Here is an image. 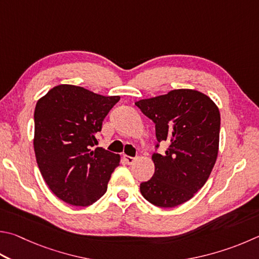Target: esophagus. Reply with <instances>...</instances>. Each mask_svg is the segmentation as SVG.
<instances>
[{"label": "esophagus", "instance_id": "esophagus-1", "mask_svg": "<svg viewBox=\"0 0 259 259\" xmlns=\"http://www.w3.org/2000/svg\"><path fill=\"white\" fill-rule=\"evenodd\" d=\"M136 157H131V156H126V155H124V161L126 162V164H133L135 162Z\"/></svg>", "mask_w": 259, "mask_h": 259}]
</instances>
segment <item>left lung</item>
<instances>
[{
  "label": "left lung",
  "instance_id": "left-lung-1",
  "mask_svg": "<svg viewBox=\"0 0 259 259\" xmlns=\"http://www.w3.org/2000/svg\"><path fill=\"white\" fill-rule=\"evenodd\" d=\"M136 105L155 123L157 139L152 155L155 172L150 180L140 183V192L158 207L186 203L207 181L218 157V106L192 89H176ZM161 142L169 145L164 154L157 153Z\"/></svg>",
  "mask_w": 259,
  "mask_h": 259
}]
</instances>
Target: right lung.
<instances>
[{
    "label": "right lung",
    "instance_id": "1",
    "mask_svg": "<svg viewBox=\"0 0 259 259\" xmlns=\"http://www.w3.org/2000/svg\"><path fill=\"white\" fill-rule=\"evenodd\" d=\"M119 96H102L72 84L52 88L34 113L36 161L61 200L89 206L107 190L120 156L97 147V135Z\"/></svg>",
    "mask_w": 259,
    "mask_h": 259
}]
</instances>
